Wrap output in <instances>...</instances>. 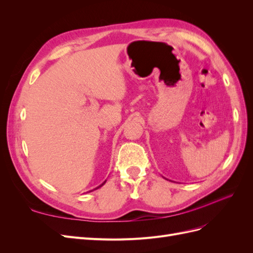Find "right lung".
I'll use <instances>...</instances> for the list:
<instances>
[{"label":"right lung","instance_id":"obj_1","mask_svg":"<svg viewBox=\"0 0 253 253\" xmlns=\"http://www.w3.org/2000/svg\"><path fill=\"white\" fill-rule=\"evenodd\" d=\"M104 183H105V181H104V182L102 183V185H101V186H103V185H104ZM101 186H100V187H101ZM98 188H99V187H98Z\"/></svg>","mask_w":253,"mask_h":253}]
</instances>
